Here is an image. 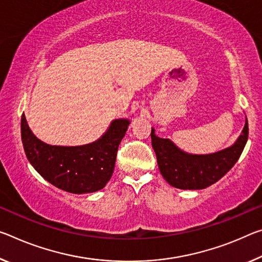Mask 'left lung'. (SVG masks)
Returning <instances> with one entry per match:
<instances>
[{
    "mask_svg": "<svg viewBox=\"0 0 262 262\" xmlns=\"http://www.w3.org/2000/svg\"><path fill=\"white\" fill-rule=\"evenodd\" d=\"M151 146L156 154L157 164L164 180L182 190H199L212 185L226 175L239 160L248 139V123L233 146L209 155L188 154L169 139H161L151 128Z\"/></svg>",
    "mask_w": 262,
    "mask_h": 262,
    "instance_id": "left-lung-1",
    "label": "left lung"
}]
</instances>
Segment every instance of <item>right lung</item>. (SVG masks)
Instances as JSON below:
<instances>
[{
	"label": "right lung",
	"mask_w": 262,
	"mask_h": 262,
	"mask_svg": "<svg viewBox=\"0 0 262 262\" xmlns=\"http://www.w3.org/2000/svg\"><path fill=\"white\" fill-rule=\"evenodd\" d=\"M128 126L129 120L118 119L93 143L78 147L50 146L32 134L23 113L20 135L29 162L44 180L58 189L80 194L101 190L111 180L119 144Z\"/></svg>",
	"instance_id": "add662e5"
}]
</instances>
